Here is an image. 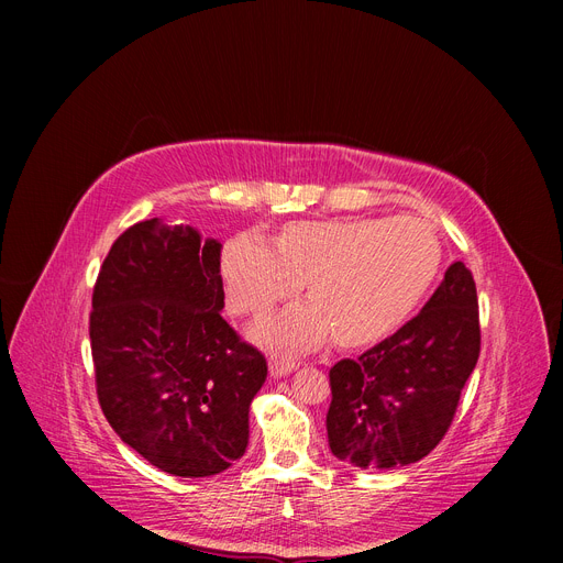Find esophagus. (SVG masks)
Instances as JSON below:
<instances>
[{"mask_svg": "<svg viewBox=\"0 0 563 563\" xmlns=\"http://www.w3.org/2000/svg\"><path fill=\"white\" fill-rule=\"evenodd\" d=\"M299 365L297 358H287V356H278V353H274V356L269 358V369H272V376H285L289 374L294 367Z\"/></svg>", "mask_w": 563, "mask_h": 563, "instance_id": "34e87169", "label": "esophagus"}]
</instances>
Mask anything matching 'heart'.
Wrapping results in <instances>:
<instances>
[{"mask_svg": "<svg viewBox=\"0 0 563 563\" xmlns=\"http://www.w3.org/2000/svg\"><path fill=\"white\" fill-rule=\"evenodd\" d=\"M435 232L410 217L303 221L287 225L278 246L257 232L236 234L223 251L230 306L264 314L297 297L310 303L257 327L266 344L306 349L327 340L358 346L386 338L416 310L438 278Z\"/></svg>", "mask_w": 563, "mask_h": 563, "instance_id": "1", "label": "heart"}]
</instances>
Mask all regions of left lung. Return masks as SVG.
<instances>
[{"label": "left lung", "mask_w": 563, "mask_h": 563, "mask_svg": "<svg viewBox=\"0 0 563 563\" xmlns=\"http://www.w3.org/2000/svg\"><path fill=\"white\" fill-rule=\"evenodd\" d=\"M482 346L477 287L463 262L422 312L329 372L327 431L333 456L356 467H399L424 459L445 438Z\"/></svg>", "instance_id": "8db88e82"}]
</instances>
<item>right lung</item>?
Returning a JSON list of instances; mask_svg holds the SVG:
<instances>
[{"mask_svg": "<svg viewBox=\"0 0 563 563\" xmlns=\"http://www.w3.org/2000/svg\"><path fill=\"white\" fill-rule=\"evenodd\" d=\"M221 308V244L159 219L118 236L93 287L100 408L123 442L175 477L219 475L249 445L266 361Z\"/></svg>", "mask_w": 563, "mask_h": 563, "instance_id": "obj_1", "label": "right lung"}]
</instances>
